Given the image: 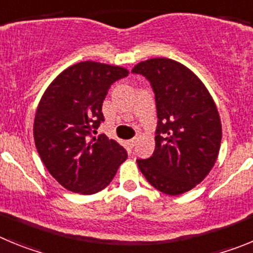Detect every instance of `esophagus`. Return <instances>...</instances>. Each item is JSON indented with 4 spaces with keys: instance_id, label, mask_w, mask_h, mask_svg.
<instances>
[{
    "instance_id": "1",
    "label": "esophagus",
    "mask_w": 253,
    "mask_h": 253,
    "mask_svg": "<svg viewBox=\"0 0 253 253\" xmlns=\"http://www.w3.org/2000/svg\"><path fill=\"white\" fill-rule=\"evenodd\" d=\"M135 142H137V140H135V138H133V139L128 140V142H126V144H128V148L129 149H133L134 146H135Z\"/></svg>"
}]
</instances>
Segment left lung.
<instances>
[{"label":"left lung","instance_id":"left-lung-1","mask_svg":"<svg viewBox=\"0 0 253 253\" xmlns=\"http://www.w3.org/2000/svg\"><path fill=\"white\" fill-rule=\"evenodd\" d=\"M131 72L147 78L157 109L156 148L137 160L149 184L180 195L200 184L218 157L222 125L213 99L189 68L167 58L140 62Z\"/></svg>","mask_w":253,"mask_h":253}]
</instances>
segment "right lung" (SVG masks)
I'll return each mask as SVG.
<instances>
[{"mask_svg": "<svg viewBox=\"0 0 253 253\" xmlns=\"http://www.w3.org/2000/svg\"><path fill=\"white\" fill-rule=\"evenodd\" d=\"M122 67L81 62L60 73L38 106L34 139L55 180L73 193L91 195L110 184L128 153L101 134L102 102L111 84L128 76Z\"/></svg>", "mask_w": 253, "mask_h": 253, "instance_id": "right-lung-1", "label": "right lung"}]
</instances>
